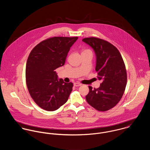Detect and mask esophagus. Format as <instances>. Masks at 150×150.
<instances>
[{"label": "esophagus", "mask_w": 150, "mask_h": 150, "mask_svg": "<svg viewBox=\"0 0 150 150\" xmlns=\"http://www.w3.org/2000/svg\"><path fill=\"white\" fill-rule=\"evenodd\" d=\"M82 85L81 83H74V86H81Z\"/></svg>", "instance_id": "obj_1"}]
</instances>
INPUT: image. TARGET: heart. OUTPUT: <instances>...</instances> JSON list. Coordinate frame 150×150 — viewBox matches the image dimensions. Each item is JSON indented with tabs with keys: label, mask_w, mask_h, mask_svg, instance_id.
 I'll list each match as a JSON object with an SVG mask.
<instances>
[{
	"label": "heart",
	"mask_w": 150,
	"mask_h": 150,
	"mask_svg": "<svg viewBox=\"0 0 150 150\" xmlns=\"http://www.w3.org/2000/svg\"><path fill=\"white\" fill-rule=\"evenodd\" d=\"M87 51H91L89 50H84L83 52H87Z\"/></svg>",
	"instance_id": "heart-1"
}]
</instances>
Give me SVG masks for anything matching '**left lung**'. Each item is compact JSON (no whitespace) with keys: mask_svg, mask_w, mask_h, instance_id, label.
<instances>
[{"mask_svg":"<svg viewBox=\"0 0 150 150\" xmlns=\"http://www.w3.org/2000/svg\"><path fill=\"white\" fill-rule=\"evenodd\" d=\"M83 42L95 51L97 77L102 81L98 88L92 89L89 86L86 100L96 110L106 111L114 107L124 93L127 83L125 65L120 52L111 43L92 37L83 39Z\"/></svg>","mask_w":150,"mask_h":150,"instance_id":"left-lung-1","label":"left lung"}]
</instances>
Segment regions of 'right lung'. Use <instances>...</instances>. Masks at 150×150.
<instances>
[{
  "instance_id": "1",
  "label": "right lung",
  "mask_w": 150,
  "mask_h": 150,
  "mask_svg": "<svg viewBox=\"0 0 150 150\" xmlns=\"http://www.w3.org/2000/svg\"><path fill=\"white\" fill-rule=\"evenodd\" d=\"M77 37H54L38 44L31 51L26 66V81L35 102L45 110L58 109L67 102L73 83L58 79L55 70L64 64Z\"/></svg>"
}]
</instances>
